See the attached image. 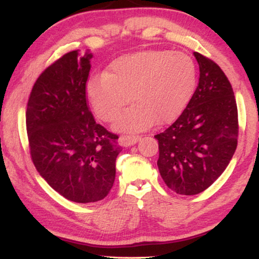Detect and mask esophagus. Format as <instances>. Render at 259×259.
<instances>
[{"mask_svg":"<svg viewBox=\"0 0 259 259\" xmlns=\"http://www.w3.org/2000/svg\"><path fill=\"white\" fill-rule=\"evenodd\" d=\"M140 141L139 135H121L119 142L122 147H131Z\"/></svg>","mask_w":259,"mask_h":259,"instance_id":"1","label":"esophagus"}]
</instances>
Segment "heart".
Listing matches in <instances>:
<instances>
[{"mask_svg": "<svg viewBox=\"0 0 259 259\" xmlns=\"http://www.w3.org/2000/svg\"><path fill=\"white\" fill-rule=\"evenodd\" d=\"M197 66L187 53L147 50L113 60L103 75L91 78L86 94L100 119L111 121L130 100L134 106L113 124L121 132H141L181 116L197 88Z\"/></svg>", "mask_w": 259, "mask_h": 259, "instance_id": "1", "label": "heart"}]
</instances>
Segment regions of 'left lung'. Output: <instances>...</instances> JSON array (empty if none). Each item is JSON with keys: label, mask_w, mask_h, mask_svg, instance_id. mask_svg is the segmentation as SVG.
Instances as JSON below:
<instances>
[{"label": "left lung", "mask_w": 259, "mask_h": 259, "mask_svg": "<svg viewBox=\"0 0 259 259\" xmlns=\"http://www.w3.org/2000/svg\"><path fill=\"white\" fill-rule=\"evenodd\" d=\"M199 83L173 125L155 135L158 169L167 187L184 196L205 191L228 167L238 144V108L228 77L219 65L193 52Z\"/></svg>", "instance_id": "obj_1"}]
</instances>
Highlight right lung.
<instances>
[{
  "mask_svg": "<svg viewBox=\"0 0 259 259\" xmlns=\"http://www.w3.org/2000/svg\"><path fill=\"white\" fill-rule=\"evenodd\" d=\"M92 57L76 50L48 67L35 81L26 111L36 169L54 191L78 203L107 197L121 151L117 135L95 122L86 103Z\"/></svg>",
  "mask_w": 259,
  "mask_h": 259,
  "instance_id": "right-lung-1",
  "label": "right lung"
}]
</instances>
